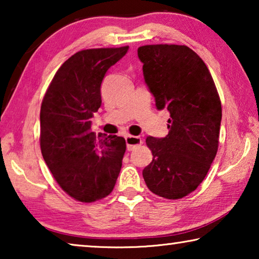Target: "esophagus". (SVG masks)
<instances>
[{
    "mask_svg": "<svg viewBox=\"0 0 259 259\" xmlns=\"http://www.w3.org/2000/svg\"><path fill=\"white\" fill-rule=\"evenodd\" d=\"M142 138L138 137V136H126L125 137V144L128 151H134L136 147L142 145Z\"/></svg>",
    "mask_w": 259,
    "mask_h": 259,
    "instance_id": "34e87169",
    "label": "esophagus"
}]
</instances>
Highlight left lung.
<instances>
[{"label":"left lung","mask_w":259,"mask_h":259,"mask_svg":"<svg viewBox=\"0 0 259 259\" xmlns=\"http://www.w3.org/2000/svg\"><path fill=\"white\" fill-rule=\"evenodd\" d=\"M138 57L156 108L170 113L169 134L146 138L153 160L144 181L161 198L182 199L202 183L217 154L221 99L207 65L188 47L143 46Z\"/></svg>","instance_id":"8db88e82"}]
</instances>
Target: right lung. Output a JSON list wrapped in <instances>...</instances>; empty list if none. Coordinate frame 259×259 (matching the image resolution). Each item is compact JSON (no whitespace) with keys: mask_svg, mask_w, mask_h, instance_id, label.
<instances>
[{"mask_svg":"<svg viewBox=\"0 0 259 259\" xmlns=\"http://www.w3.org/2000/svg\"><path fill=\"white\" fill-rule=\"evenodd\" d=\"M129 47L87 49L61 65L43 97L41 152L64 192L80 202H95L113 191L119 177L125 140L91 131L102 105L100 85L108 68Z\"/></svg>","mask_w":259,"mask_h":259,"instance_id":"1","label":"right lung"}]
</instances>
